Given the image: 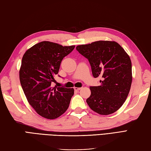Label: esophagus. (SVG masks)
<instances>
[{
  "instance_id": "esophagus-1",
  "label": "esophagus",
  "mask_w": 151,
  "mask_h": 151,
  "mask_svg": "<svg viewBox=\"0 0 151 151\" xmlns=\"http://www.w3.org/2000/svg\"><path fill=\"white\" fill-rule=\"evenodd\" d=\"M81 89V87H74V90L76 91H79Z\"/></svg>"
}]
</instances>
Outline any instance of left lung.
Listing matches in <instances>:
<instances>
[{
    "label": "left lung",
    "instance_id": "obj_1",
    "mask_svg": "<svg viewBox=\"0 0 151 151\" xmlns=\"http://www.w3.org/2000/svg\"><path fill=\"white\" fill-rule=\"evenodd\" d=\"M76 50L88 59L94 78H102L101 85L90 87L91 93L87 103L99 114L115 112L126 101L132 85L129 55L115 41H95L78 45Z\"/></svg>",
    "mask_w": 151,
    "mask_h": 151
}]
</instances>
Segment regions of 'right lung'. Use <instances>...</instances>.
Returning <instances> with one entry per match:
<instances>
[{"label": "right lung", "instance_id": "right-lung-1", "mask_svg": "<svg viewBox=\"0 0 151 151\" xmlns=\"http://www.w3.org/2000/svg\"><path fill=\"white\" fill-rule=\"evenodd\" d=\"M75 46L50 41L33 45L23 56L19 80L27 100L39 115L52 120L66 112L74 94L73 88L51 87L60 63Z\"/></svg>", "mask_w": 151, "mask_h": 151}]
</instances>
